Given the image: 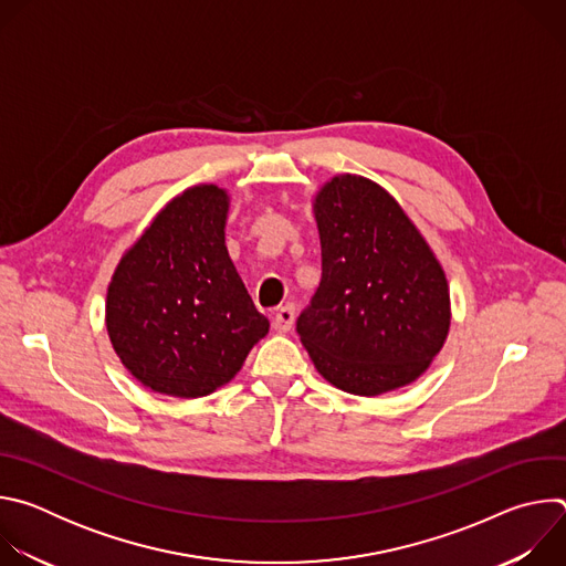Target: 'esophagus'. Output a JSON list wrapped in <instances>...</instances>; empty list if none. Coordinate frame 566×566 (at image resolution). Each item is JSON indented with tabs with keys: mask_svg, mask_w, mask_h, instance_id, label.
Wrapping results in <instances>:
<instances>
[{
	"mask_svg": "<svg viewBox=\"0 0 566 566\" xmlns=\"http://www.w3.org/2000/svg\"><path fill=\"white\" fill-rule=\"evenodd\" d=\"M293 317H295V308L293 304H284L273 313V329L277 334H286L293 327Z\"/></svg>",
	"mask_w": 566,
	"mask_h": 566,
	"instance_id": "obj_1",
	"label": "esophagus"
}]
</instances>
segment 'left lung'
<instances>
[{
	"instance_id": "left-lung-1",
	"label": "left lung",
	"mask_w": 566,
	"mask_h": 566,
	"mask_svg": "<svg viewBox=\"0 0 566 566\" xmlns=\"http://www.w3.org/2000/svg\"><path fill=\"white\" fill-rule=\"evenodd\" d=\"M322 277L295 329L332 385L378 396L419 378L443 347L450 293L402 208L356 175L315 197Z\"/></svg>"
}]
</instances>
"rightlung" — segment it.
<instances>
[{
	"instance_id": "1",
	"label": "right lung",
	"mask_w": 566,
	"mask_h": 566,
	"mask_svg": "<svg viewBox=\"0 0 566 566\" xmlns=\"http://www.w3.org/2000/svg\"><path fill=\"white\" fill-rule=\"evenodd\" d=\"M228 195L195 186L172 199L120 260L107 332L145 387L197 398L226 385L269 334L223 239Z\"/></svg>"
}]
</instances>
